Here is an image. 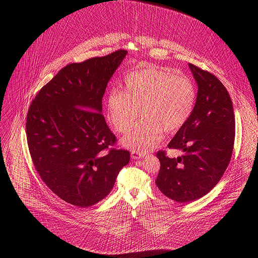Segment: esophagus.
<instances>
[{
  "label": "esophagus",
  "instance_id": "1",
  "mask_svg": "<svg viewBox=\"0 0 258 258\" xmlns=\"http://www.w3.org/2000/svg\"><path fill=\"white\" fill-rule=\"evenodd\" d=\"M146 154L145 153H142V152H139V151H132L131 153V156L133 159H139V158H142L144 157Z\"/></svg>",
  "mask_w": 258,
  "mask_h": 258
}]
</instances>
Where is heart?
<instances>
[{
    "mask_svg": "<svg viewBox=\"0 0 258 258\" xmlns=\"http://www.w3.org/2000/svg\"><path fill=\"white\" fill-rule=\"evenodd\" d=\"M124 92L113 90L107 101V116L114 128L126 133L123 139L132 149L147 151L162 139L163 132L174 133L187 122L195 106L196 90L185 76L166 68L147 66L125 77Z\"/></svg>",
    "mask_w": 258,
    "mask_h": 258,
    "instance_id": "b5f03b06",
    "label": "heart"
}]
</instances>
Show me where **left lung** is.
I'll return each mask as SVG.
<instances>
[{
    "label": "left lung",
    "mask_w": 258,
    "mask_h": 258,
    "mask_svg": "<svg viewBox=\"0 0 258 258\" xmlns=\"http://www.w3.org/2000/svg\"><path fill=\"white\" fill-rule=\"evenodd\" d=\"M198 85L193 112L168 144L181 155L169 158L160 150L158 189L179 203L195 201L211 191L225 173L235 142L231 97L212 73L189 63Z\"/></svg>",
    "instance_id": "1"
}]
</instances>
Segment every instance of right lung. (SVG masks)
<instances>
[{
	"label": "right lung",
	"instance_id": "obj_1",
	"mask_svg": "<svg viewBox=\"0 0 258 258\" xmlns=\"http://www.w3.org/2000/svg\"><path fill=\"white\" fill-rule=\"evenodd\" d=\"M127 51L63 67L31 101L26 139L33 165L48 188L79 207L112 190L130 152L116 149L102 112L107 84Z\"/></svg>",
	"mask_w": 258,
	"mask_h": 258
}]
</instances>
